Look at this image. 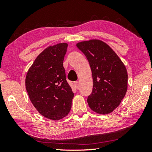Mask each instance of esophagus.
<instances>
[{"instance_id":"1","label":"esophagus","mask_w":152,"mask_h":152,"mask_svg":"<svg viewBox=\"0 0 152 152\" xmlns=\"http://www.w3.org/2000/svg\"><path fill=\"white\" fill-rule=\"evenodd\" d=\"M74 85H75V86H76V88H77V89H78L79 88V87H80V83H79V82L78 81H75L74 82Z\"/></svg>"}]
</instances>
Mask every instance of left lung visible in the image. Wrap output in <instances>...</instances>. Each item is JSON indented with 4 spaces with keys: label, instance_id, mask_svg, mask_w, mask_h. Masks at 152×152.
Instances as JSON below:
<instances>
[{
    "label": "left lung",
    "instance_id": "8db88e82",
    "mask_svg": "<svg viewBox=\"0 0 152 152\" xmlns=\"http://www.w3.org/2000/svg\"><path fill=\"white\" fill-rule=\"evenodd\" d=\"M88 60L93 87L87 99L89 107L99 114H109L120 104L127 90L128 75L122 61L107 43L92 39L78 43Z\"/></svg>",
    "mask_w": 152,
    "mask_h": 152
}]
</instances>
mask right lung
<instances>
[{"label": "right lung", "instance_id": "right-lung-1", "mask_svg": "<svg viewBox=\"0 0 152 152\" xmlns=\"http://www.w3.org/2000/svg\"><path fill=\"white\" fill-rule=\"evenodd\" d=\"M67 48L66 43L49 46L35 59L25 78L33 106L43 117L54 121L68 114L74 97L63 66Z\"/></svg>", "mask_w": 152, "mask_h": 152}]
</instances>
